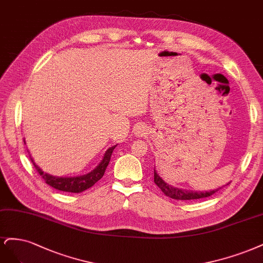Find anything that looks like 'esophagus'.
<instances>
[{"label":"esophagus","mask_w":263,"mask_h":263,"mask_svg":"<svg viewBox=\"0 0 263 263\" xmlns=\"http://www.w3.org/2000/svg\"><path fill=\"white\" fill-rule=\"evenodd\" d=\"M143 132H144V129H143V128H139L138 131H137V134H138V135H142Z\"/></svg>","instance_id":"34e87169"}]
</instances>
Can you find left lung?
Returning <instances> with one entry per match:
<instances>
[{"label": "left lung", "instance_id": "1", "mask_svg": "<svg viewBox=\"0 0 263 263\" xmlns=\"http://www.w3.org/2000/svg\"><path fill=\"white\" fill-rule=\"evenodd\" d=\"M154 182L156 183L157 187L164 192V194H166L167 197L175 199V200H196V199L208 198L221 189L219 188L216 190H212L210 192H193V191H187V190L174 188L171 184L166 183L163 180V178L159 176V174L156 172L155 168H154Z\"/></svg>", "mask_w": 263, "mask_h": 263}]
</instances>
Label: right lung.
Masks as SVG:
<instances>
[{
	"instance_id": "add662e5",
	"label": "right lung",
	"mask_w": 263,
	"mask_h": 263,
	"mask_svg": "<svg viewBox=\"0 0 263 263\" xmlns=\"http://www.w3.org/2000/svg\"><path fill=\"white\" fill-rule=\"evenodd\" d=\"M115 147H116V145L112 147H109L107 149L103 160H101V163L94 169V171L90 172L87 175L79 176V177H70V178L54 177V176H51L47 173H44L35 163H33V159L31 158L30 155H29V157H30L32 165L35 166L36 171L38 172V174L41 176V178H44V180L46 181L47 184L50 185V187H52L57 190L64 191V192L80 193L84 190L92 187V185H94L100 179V178L104 176Z\"/></svg>"
}]
</instances>
